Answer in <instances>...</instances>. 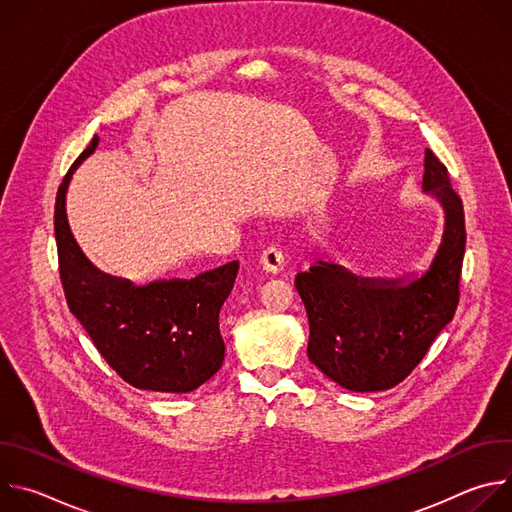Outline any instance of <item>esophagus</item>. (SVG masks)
I'll list each match as a JSON object with an SVG mask.
<instances>
[{
	"instance_id": "34e87169",
	"label": "esophagus",
	"mask_w": 512,
	"mask_h": 512,
	"mask_svg": "<svg viewBox=\"0 0 512 512\" xmlns=\"http://www.w3.org/2000/svg\"><path fill=\"white\" fill-rule=\"evenodd\" d=\"M261 267L267 271V273H279L283 269V253L275 247H267L263 253H261V259H259Z\"/></svg>"
}]
</instances>
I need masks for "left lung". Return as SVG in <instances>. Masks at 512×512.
I'll return each instance as SVG.
<instances>
[{
	"label": "left lung",
	"instance_id": "obj_1",
	"mask_svg": "<svg viewBox=\"0 0 512 512\" xmlns=\"http://www.w3.org/2000/svg\"><path fill=\"white\" fill-rule=\"evenodd\" d=\"M423 190L440 200L446 225L421 277L369 279L316 261L296 275L310 322L308 356L334 383L369 393L399 385L454 318L466 249L464 206L448 168L425 150Z\"/></svg>",
	"mask_w": 512,
	"mask_h": 512
}]
</instances>
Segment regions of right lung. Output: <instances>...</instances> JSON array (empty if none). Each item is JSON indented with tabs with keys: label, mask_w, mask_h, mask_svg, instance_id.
Segmentation results:
<instances>
[{
	"label": "right lung",
	"mask_w": 512,
	"mask_h": 512,
	"mask_svg": "<svg viewBox=\"0 0 512 512\" xmlns=\"http://www.w3.org/2000/svg\"><path fill=\"white\" fill-rule=\"evenodd\" d=\"M97 143L95 135L56 194L54 235L66 304L125 383L145 391L190 393L223 367L218 312L235 285L239 261L192 279L148 285L101 273L77 245L66 218L68 182Z\"/></svg>",
	"instance_id": "right-lung-1"
}]
</instances>
